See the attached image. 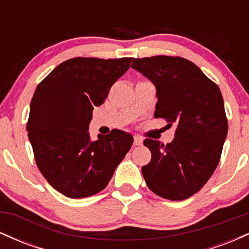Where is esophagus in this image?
Returning a JSON list of instances; mask_svg holds the SVG:
<instances>
[{
  "label": "esophagus",
  "mask_w": 249,
  "mask_h": 249,
  "mask_svg": "<svg viewBox=\"0 0 249 249\" xmlns=\"http://www.w3.org/2000/svg\"><path fill=\"white\" fill-rule=\"evenodd\" d=\"M133 144L136 145V146H139V145L142 144V138L139 136H134V139H133Z\"/></svg>",
  "instance_id": "1"
}]
</instances>
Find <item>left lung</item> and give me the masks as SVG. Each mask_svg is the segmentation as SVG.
<instances>
[{
  "label": "left lung",
  "mask_w": 249,
  "mask_h": 249,
  "mask_svg": "<svg viewBox=\"0 0 249 249\" xmlns=\"http://www.w3.org/2000/svg\"><path fill=\"white\" fill-rule=\"evenodd\" d=\"M134 70L157 90L154 117L176 125L170 144L146 138L152 158L142 167L146 185L157 196L185 200L204 186L218 166L227 136L224 99L215 83L182 57L133 59Z\"/></svg>",
  "instance_id": "obj_1"
}]
</instances>
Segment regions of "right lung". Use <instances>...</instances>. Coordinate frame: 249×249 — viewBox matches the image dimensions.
<instances>
[{
    "mask_svg": "<svg viewBox=\"0 0 249 249\" xmlns=\"http://www.w3.org/2000/svg\"><path fill=\"white\" fill-rule=\"evenodd\" d=\"M131 57H75L61 63L37 85L27 131L37 167L56 191L81 199L101 192L133 142L112 130L92 142V110L130 68Z\"/></svg>",
    "mask_w": 249,
    "mask_h": 249,
    "instance_id": "add662e5",
    "label": "right lung"
}]
</instances>
